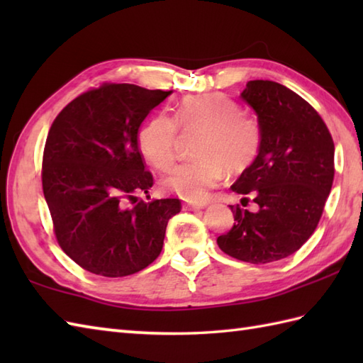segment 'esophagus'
Returning a JSON list of instances; mask_svg holds the SVG:
<instances>
[{"instance_id":"obj_1","label":"esophagus","mask_w":363,"mask_h":363,"mask_svg":"<svg viewBox=\"0 0 363 363\" xmlns=\"http://www.w3.org/2000/svg\"><path fill=\"white\" fill-rule=\"evenodd\" d=\"M206 204H195V203H186L184 204V209H189V211H201L204 209Z\"/></svg>"}]
</instances>
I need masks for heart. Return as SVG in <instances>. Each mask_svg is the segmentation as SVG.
I'll use <instances>...</instances> for the list:
<instances>
[{
  "instance_id": "1",
  "label": "heart",
  "mask_w": 363,
  "mask_h": 363,
  "mask_svg": "<svg viewBox=\"0 0 363 363\" xmlns=\"http://www.w3.org/2000/svg\"><path fill=\"white\" fill-rule=\"evenodd\" d=\"M177 123H174V121ZM203 129L195 154L198 159L173 165L162 176V186L187 201H206L225 179L228 168L242 172L257 157L262 128L257 118L243 113L233 98L201 94L184 98L174 120L159 113L142 126L138 146L152 167L167 168L174 159L177 126Z\"/></svg>"
}]
</instances>
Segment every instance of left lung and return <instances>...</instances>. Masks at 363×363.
Masks as SVG:
<instances>
[{"label": "left lung", "instance_id": "obj_1", "mask_svg": "<svg viewBox=\"0 0 363 363\" xmlns=\"http://www.w3.org/2000/svg\"><path fill=\"white\" fill-rule=\"evenodd\" d=\"M240 98L257 115L262 143L230 189L242 201L252 196L259 209L230 206L235 223L217 243L230 257L269 264L313 234L333 187L335 148L318 112L282 84L250 81Z\"/></svg>", "mask_w": 363, "mask_h": 363}]
</instances>
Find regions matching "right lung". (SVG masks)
I'll return each mask as SVG.
<instances>
[{
    "label": "right lung",
    "instance_id": "obj_1",
    "mask_svg": "<svg viewBox=\"0 0 363 363\" xmlns=\"http://www.w3.org/2000/svg\"><path fill=\"white\" fill-rule=\"evenodd\" d=\"M173 90L104 84L65 106L46 137L43 195L54 233L68 257L87 272L123 277L159 257L176 198L140 201L152 187L138 129Z\"/></svg>",
    "mask_w": 363,
    "mask_h": 363
}]
</instances>
